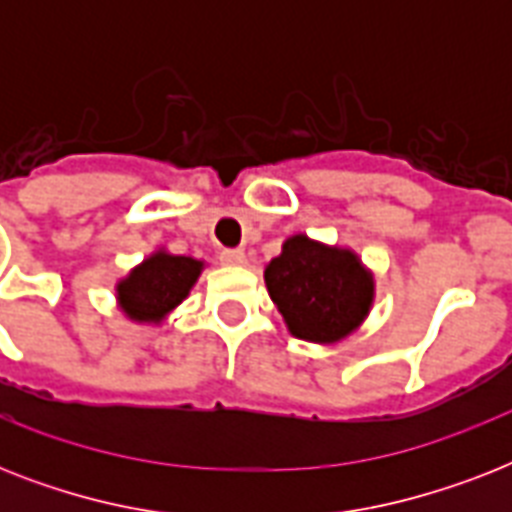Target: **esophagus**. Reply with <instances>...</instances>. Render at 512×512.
Instances as JSON below:
<instances>
[{"label":"esophagus","instance_id":"34e87169","mask_svg":"<svg viewBox=\"0 0 512 512\" xmlns=\"http://www.w3.org/2000/svg\"><path fill=\"white\" fill-rule=\"evenodd\" d=\"M220 263L239 268V265L247 263V255H244V249H223V252H220Z\"/></svg>","mask_w":512,"mask_h":512}]
</instances>
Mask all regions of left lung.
<instances>
[{"label":"left lung","instance_id":"8db88e82","mask_svg":"<svg viewBox=\"0 0 512 512\" xmlns=\"http://www.w3.org/2000/svg\"><path fill=\"white\" fill-rule=\"evenodd\" d=\"M265 287L289 335L335 345L356 332L372 311L374 276L348 247L295 233L265 265Z\"/></svg>","mask_w":512,"mask_h":512}]
</instances>
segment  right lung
<instances>
[{"mask_svg":"<svg viewBox=\"0 0 512 512\" xmlns=\"http://www.w3.org/2000/svg\"><path fill=\"white\" fill-rule=\"evenodd\" d=\"M204 271V260L172 255L156 249L135 265L124 279L116 281V305L135 324L159 327L185 297Z\"/></svg>","mask_w":512,"mask_h":512,"instance_id":"obj_1","label":"right lung"}]
</instances>
